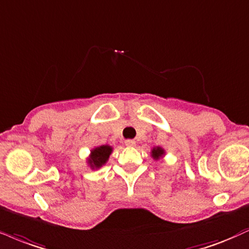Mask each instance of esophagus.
I'll return each mask as SVG.
<instances>
[{
	"mask_svg": "<svg viewBox=\"0 0 249 249\" xmlns=\"http://www.w3.org/2000/svg\"><path fill=\"white\" fill-rule=\"evenodd\" d=\"M125 145L128 146V147H132V146L136 145V142L132 139H127V140H125Z\"/></svg>",
	"mask_w": 249,
	"mask_h": 249,
	"instance_id": "1",
	"label": "esophagus"
}]
</instances>
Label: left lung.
<instances>
[{
  "label": "left lung",
  "mask_w": 249,
  "mask_h": 249,
  "mask_svg": "<svg viewBox=\"0 0 249 249\" xmlns=\"http://www.w3.org/2000/svg\"><path fill=\"white\" fill-rule=\"evenodd\" d=\"M163 154H164V151L161 147H155L153 148V151H152V157H153V159H155V160L160 159Z\"/></svg>",
  "instance_id": "1"
}]
</instances>
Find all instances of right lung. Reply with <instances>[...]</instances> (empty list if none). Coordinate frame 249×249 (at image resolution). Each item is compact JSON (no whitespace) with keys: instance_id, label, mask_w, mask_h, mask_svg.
<instances>
[{"instance_id":"right-lung-1","label":"right lung","mask_w":249,"mask_h":249,"mask_svg":"<svg viewBox=\"0 0 249 249\" xmlns=\"http://www.w3.org/2000/svg\"><path fill=\"white\" fill-rule=\"evenodd\" d=\"M111 152H112L111 146L103 145V146H100V147H96L91 151V155L90 158H89L88 163L90 164L92 169L100 168V167H102L107 162V159L110 157V154H111Z\"/></svg>"}]
</instances>
